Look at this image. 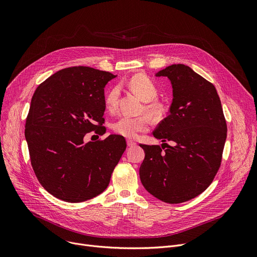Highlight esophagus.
<instances>
[{"label": "esophagus", "mask_w": 257, "mask_h": 257, "mask_svg": "<svg viewBox=\"0 0 257 257\" xmlns=\"http://www.w3.org/2000/svg\"><path fill=\"white\" fill-rule=\"evenodd\" d=\"M127 145L129 146V148H132V146H135V145H136V142H135L134 140L128 139V140H127Z\"/></svg>", "instance_id": "34e87169"}]
</instances>
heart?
I'll use <instances>...</instances> for the list:
<instances>
[{
	"instance_id": "b5f03b06",
	"label": "heart",
	"mask_w": 257,
	"mask_h": 257,
	"mask_svg": "<svg viewBox=\"0 0 257 257\" xmlns=\"http://www.w3.org/2000/svg\"><path fill=\"white\" fill-rule=\"evenodd\" d=\"M129 87L145 101L144 108L152 115H158L162 111V103L156 99L159 93L156 82L146 74H135L128 81ZM120 86L114 85L104 94V106L109 112H114L118 105ZM152 124L151 117L146 114L140 116H122L112 124L115 133L128 138L136 137L140 132L149 130Z\"/></svg>"
}]
</instances>
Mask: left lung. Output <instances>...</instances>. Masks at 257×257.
Listing matches in <instances>:
<instances>
[{
	"instance_id": "obj_1",
	"label": "left lung",
	"mask_w": 257,
	"mask_h": 257,
	"mask_svg": "<svg viewBox=\"0 0 257 257\" xmlns=\"http://www.w3.org/2000/svg\"><path fill=\"white\" fill-rule=\"evenodd\" d=\"M157 76L171 80L173 102L169 116L153 134L174 145L140 144L145 158L139 176L144 188L158 199L181 203L210 185L221 167L227 123L215 87L190 67L174 64Z\"/></svg>"
}]
</instances>
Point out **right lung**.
<instances>
[{"mask_svg":"<svg viewBox=\"0 0 257 257\" xmlns=\"http://www.w3.org/2000/svg\"><path fill=\"white\" fill-rule=\"evenodd\" d=\"M116 76L90 67L60 70L35 89L25 123L30 162L42 186L67 202L105 190L126 150L121 135L84 143L105 132L104 86Z\"/></svg>","mask_w":257,"mask_h":257,"instance_id":"1","label":"right lung"}]
</instances>
